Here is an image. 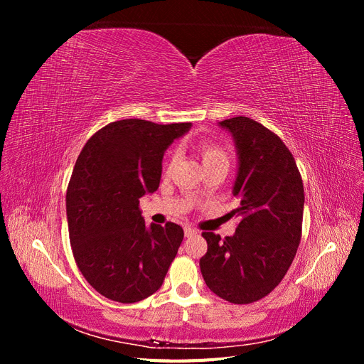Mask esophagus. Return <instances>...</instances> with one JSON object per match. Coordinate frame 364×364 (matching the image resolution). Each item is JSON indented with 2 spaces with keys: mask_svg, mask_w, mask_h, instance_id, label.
I'll use <instances>...</instances> for the list:
<instances>
[{
  "mask_svg": "<svg viewBox=\"0 0 364 364\" xmlns=\"http://www.w3.org/2000/svg\"><path fill=\"white\" fill-rule=\"evenodd\" d=\"M196 234H199V230L197 229H194V228H185V237L188 238V237H193V235H196Z\"/></svg>",
  "mask_w": 364,
  "mask_h": 364,
  "instance_id": "1",
  "label": "esophagus"
}]
</instances>
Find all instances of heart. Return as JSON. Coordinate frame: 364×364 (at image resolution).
<instances>
[{"label": "heart", "mask_w": 364, "mask_h": 364, "mask_svg": "<svg viewBox=\"0 0 364 364\" xmlns=\"http://www.w3.org/2000/svg\"><path fill=\"white\" fill-rule=\"evenodd\" d=\"M197 150L200 153L205 167L213 164H226V165L229 164V155L226 149L215 141H200L199 144H197ZM173 162H174V151H170L167 161H165V171H168L171 168Z\"/></svg>", "instance_id": "1"}]
</instances>
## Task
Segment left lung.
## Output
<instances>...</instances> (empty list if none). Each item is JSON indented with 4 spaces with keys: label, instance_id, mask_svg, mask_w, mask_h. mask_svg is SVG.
I'll return each instance as SVG.
<instances>
[{
    "label": "left lung",
    "instance_id": "1",
    "mask_svg": "<svg viewBox=\"0 0 364 364\" xmlns=\"http://www.w3.org/2000/svg\"><path fill=\"white\" fill-rule=\"evenodd\" d=\"M238 150L234 196L240 206L232 237L203 232L208 250L202 277L213 293L232 304H252L282 281L302 237L304 183L282 139L247 117L225 119Z\"/></svg>",
    "mask_w": 364,
    "mask_h": 364
}]
</instances>
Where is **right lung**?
<instances>
[{"instance_id": "1", "label": "right lung", "mask_w": 364, "mask_h": 364, "mask_svg": "<svg viewBox=\"0 0 364 364\" xmlns=\"http://www.w3.org/2000/svg\"><path fill=\"white\" fill-rule=\"evenodd\" d=\"M190 127L114 121L87 139L75 161L67 190L73 255L107 299L134 304L158 291L178 253L183 229L171 222L146 228L139 199L158 190L165 149Z\"/></svg>"}]
</instances>
